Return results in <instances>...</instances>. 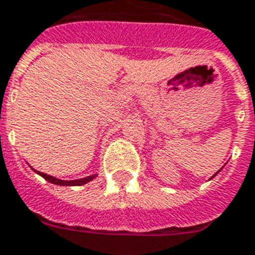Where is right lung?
I'll return each instance as SVG.
<instances>
[{
    "instance_id": "obj_1",
    "label": "right lung",
    "mask_w": 255,
    "mask_h": 255,
    "mask_svg": "<svg viewBox=\"0 0 255 255\" xmlns=\"http://www.w3.org/2000/svg\"><path fill=\"white\" fill-rule=\"evenodd\" d=\"M43 179H46L47 182L53 183V184H58V186H82V184H86L89 183L90 180L95 179L97 175H93V176H87L84 179H78V180H60V179H56V177L50 176V175H46V173H42V172H38Z\"/></svg>"
}]
</instances>
